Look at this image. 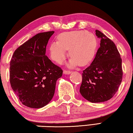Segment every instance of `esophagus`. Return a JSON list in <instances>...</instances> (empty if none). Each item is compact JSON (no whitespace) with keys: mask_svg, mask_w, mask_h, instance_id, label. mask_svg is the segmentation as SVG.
Instances as JSON below:
<instances>
[{"mask_svg":"<svg viewBox=\"0 0 133 133\" xmlns=\"http://www.w3.org/2000/svg\"><path fill=\"white\" fill-rule=\"evenodd\" d=\"M63 73L65 74V75H70L71 73V71L69 70H64Z\"/></svg>","mask_w":133,"mask_h":133,"instance_id":"1","label":"esophagus"}]
</instances>
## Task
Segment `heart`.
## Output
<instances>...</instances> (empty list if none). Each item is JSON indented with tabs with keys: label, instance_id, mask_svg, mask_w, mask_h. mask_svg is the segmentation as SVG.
<instances>
[{
	"label": "heart",
	"instance_id": "heart-1",
	"mask_svg": "<svg viewBox=\"0 0 133 133\" xmlns=\"http://www.w3.org/2000/svg\"><path fill=\"white\" fill-rule=\"evenodd\" d=\"M97 40L93 33L86 30H74L63 32L57 36V41L51 43L49 47L52 60L62 64L67 56L69 49L71 56L69 66H84L90 63L95 56Z\"/></svg>",
	"mask_w": 133,
	"mask_h": 133
}]
</instances>
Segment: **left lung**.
Returning <instances> with one entry per match:
<instances>
[{
	"label": "left lung",
	"mask_w": 133,
	"mask_h": 133,
	"mask_svg": "<svg viewBox=\"0 0 133 133\" xmlns=\"http://www.w3.org/2000/svg\"><path fill=\"white\" fill-rule=\"evenodd\" d=\"M100 47L91 64L83 70L80 93L91 103H101L111 98L122 81V60L115 44L98 30Z\"/></svg>",
	"instance_id": "obj_1"
}]
</instances>
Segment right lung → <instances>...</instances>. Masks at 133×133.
Here are the masks:
<instances>
[{
  "label": "right lung",
  "instance_id": "right-lung-1",
  "mask_svg": "<svg viewBox=\"0 0 133 133\" xmlns=\"http://www.w3.org/2000/svg\"><path fill=\"white\" fill-rule=\"evenodd\" d=\"M54 31L38 33L15 51L10 63V82L22 104L40 109L55 94L56 82L63 70L46 56Z\"/></svg>",
  "mask_w": 133,
  "mask_h": 133
}]
</instances>
